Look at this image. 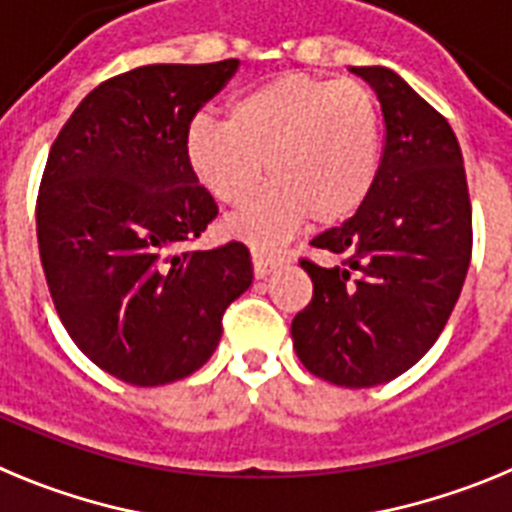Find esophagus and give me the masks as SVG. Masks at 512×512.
Here are the masks:
<instances>
[{
  "mask_svg": "<svg viewBox=\"0 0 512 512\" xmlns=\"http://www.w3.org/2000/svg\"><path fill=\"white\" fill-rule=\"evenodd\" d=\"M251 259H253V274H256V279L269 277L271 271H274V266H279L277 256H264L261 251H253Z\"/></svg>",
  "mask_w": 512,
  "mask_h": 512,
  "instance_id": "esophagus-1",
  "label": "esophagus"
}]
</instances>
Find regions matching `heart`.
Wrapping results in <instances>:
<instances>
[{
	"label": "heart",
	"mask_w": 512,
	"mask_h": 512,
	"mask_svg": "<svg viewBox=\"0 0 512 512\" xmlns=\"http://www.w3.org/2000/svg\"><path fill=\"white\" fill-rule=\"evenodd\" d=\"M184 153L202 187L243 205L266 174L274 184L230 217V233L269 246L307 223L348 220L372 192L382 158V112L354 79L289 71L248 89L228 117L197 115Z\"/></svg>",
	"instance_id": "1"
}]
</instances>
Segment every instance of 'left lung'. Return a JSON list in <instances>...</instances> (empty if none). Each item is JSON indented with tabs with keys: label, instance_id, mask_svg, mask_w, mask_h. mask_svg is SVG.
Returning a JSON list of instances; mask_svg holds the SVG:
<instances>
[{
	"label": "left lung",
	"instance_id": "left-lung-1",
	"mask_svg": "<svg viewBox=\"0 0 512 512\" xmlns=\"http://www.w3.org/2000/svg\"><path fill=\"white\" fill-rule=\"evenodd\" d=\"M384 117L379 174L364 205L310 246L312 300L292 320L307 372L338 387H377L408 372L441 336L472 259V207L454 130L384 66H351Z\"/></svg>",
	"mask_w": 512,
	"mask_h": 512
}]
</instances>
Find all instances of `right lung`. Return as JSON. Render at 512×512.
Segmentation results:
<instances>
[{"label": "right lung", "instance_id": "1", "mask_svg": "<svg viewBox=\"0 0 512 512\" xmlns=\"http://www.w3.org/2000/svg\"><path fill=\"white\" fill-rule=\"evenodd\" d=\"M238 61L158 63L99 84L48 153L38 246L63 328L99 369L135 387L179 382L223 336L253 282L243 243L179 251L217 205L184 133Z\"/></svg>", "mask_w": 512, "mask_h": 512}]
</instances>
